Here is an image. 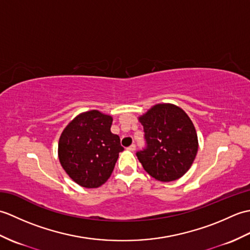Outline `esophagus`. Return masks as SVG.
<instances>
[{
    "label": "esophagus",
    "instance_id": "obj_1",
    "mask_svg": "<svg viewBox=\"0 0 250 250\" xmlns=\"http://www.w3.org/2000/svg\"><path fill=\"white\" fill-rule=\"evenodd\" d=\"M135 147H136V146H135V144H132L131 146H129V147H128V149H129L130 151H134V150H135Z\"/></svg>",
    "mask_w": 250,
    "mask_h": 250
}]
</instances>
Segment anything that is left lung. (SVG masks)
<instances>
[{
  "label": "left lung",
  "instance_id": "1",
  "mask_svg": "<svg viewBox=\"0 0 250 250\" xmlns=\"http://www.w3.org/2000/svg\"><path fill=\"white\" fill-rule=\"evenodd\" d=\"M144 126L146 148L136 152L145 171L162 183L187 173L198 152V135L192 121L174 104H157L139 117Z\"/></svg>",
  "mask_w": 250,
  "mask_h": 250
}]
</instances>
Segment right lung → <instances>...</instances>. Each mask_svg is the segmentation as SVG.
<instances>
[{
  "mask_svg": "<svg viewBox=\"0 0 250 250\" xmlns=\"http://www.w3.org/2000/svg\"><path fill=\"white\" fill-rule=\"evenodd\" d=\"M111 124V116L92 109L76 116L62 132L58 145L60 163L82 187L102 186L124 150L119 136L110 132Z\"/></svg>",
  "mask_w": 250,
  "mask_h": 250,
  "instance_id": "obj_1",
  "label": "right lung"
}]
</instances>
